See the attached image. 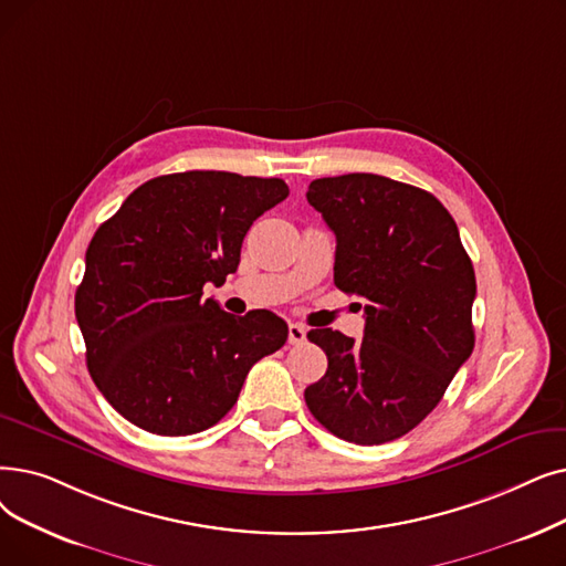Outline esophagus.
<instances>
[{
	"mask_svg": "<svg viewBox=\"0 0 566 566\" xmlns=\"http://www.w3.org/2000/svg\"><path fill=\"white\" fill-rule=\"evenodd\" d=\"M307 337V331L301 324H289V342L291 344H303Z\"/></svg>",
	"mask_w": 566,
	"mask_h": 566,
	"instance_id": "esophagus-1",
	"label": "esophagus"
}]
</instances>
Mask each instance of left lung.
<instances>
[{"mask_svg":"<svg viewBox=\"0 0 566 566\" xmlns=\"http://www.w3.org/2000/svg\"><path fill=\"white\" fill-rule=\"evenodd\" d=\"M335 233V286L367 301L363 339L310 331L328 370L305 388L314 419L373 447L419 426L472 356L476 277L449 210L426 189L375 174L310 182Z\"/></svg>","mask_w":566,"mask_h":566,"instance_id":"obj_1","label":"left lung"}]
</instances>
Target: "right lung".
Listing matches in <instances>:
<instances>
[{
  "mask_svg": "<svg viewBox=\"0 0 566 566\" xmlns=\"http://www.w3.org/2000/svg\"><path fill=\"white\" fill-rule=\"evenodd\" d=\"M286 196L280 178L187 170L147 180L96 229L76 318L87 370L127 421L166 437L208 430L252 365L284 347V318L233 316L203 289L235 273L254 219Z\"/></svg>",
  "mask_w": 566,
  "mask_h": 566,
  "instance_id": "obj_1",
  "label": "right lung"
}]
</instances>
